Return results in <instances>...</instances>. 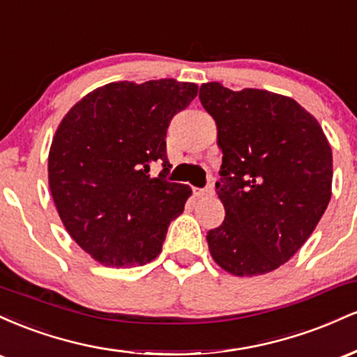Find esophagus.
Masks as SVG:
<instances>
[{"mask_svg": "<svg viewBox=\"0 0 357 357\" xmlns=\"http://www.w3.org/2000/svg\"><path fill=\"white\" fill-rule=\"evenodd\" d=\"M192 192H195L196 198H206V196H213V192H215V190H213V186L204 188V190H199V188H195V190H192Z\"/></svg>", "mask_w": 357, "mask_h": 357, "instance_id": "obj_1", "label": "esophagus"}]
</instances>
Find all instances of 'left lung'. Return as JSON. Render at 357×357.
<instances>
[{"label":"left lung","instance_id":"1","mask_svg":"<svg viewBox=\"0 0 357 357\" xmlns=\"http://www.w3.org/2000/svg\"><path fill=\"white\" fill-rule=\"evenodd\" d=\"M199 100L218 130L216 192L227 213L208 248L231 275H265L296 255L331 202L329 141L312 114L280 93L208 82Z\"/></svg>","mask_w":357,"mask_h":357}]
</instances>
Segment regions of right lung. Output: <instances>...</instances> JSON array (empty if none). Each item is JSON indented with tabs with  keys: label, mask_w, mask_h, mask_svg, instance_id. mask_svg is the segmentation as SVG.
<instances>
[{
	"label": "right lung",
	"mask_w": 357,
	"mask_h": 357,
	"mask_svg": "<svg viewBox=\"0 0 357 357\" xmlns=\"http://www.w3.org/2000/svg\"><path fill=\"white\" fill-rule=\"evenodd\" d=\"M198 93L192 82H112L65 114L48 153V186L65 230L105 267L132 268L161 253L191 196L167 183L166 130ZM165 169L151 178L150 165Z\"/></svg>",
	"instance_id": "obj_1"
}]
</instances>
